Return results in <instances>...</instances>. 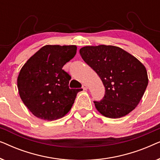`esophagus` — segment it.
Masks as SVG:
<instances>
[{"label":"esophagus","mask_w":160,"mask_h":160,"mask_svg":"<svg viewBox=\"0 0 160 160\" xmlns=\"http://www.w3.org/2000/svg\"><path fill=\"white\" fill-rule=\"evenodd\" d=\"M82 89H84V90H87V89H88V86L86 84H82Z\"/></svg>","instance_id":"esophagus-1"}]
</instances>
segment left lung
I'll return each instance as SVG.
<instances>
[{
    "instance_id": "8db88e82",
    "label": "left lung",
    "mask_w": 160,
    "mask_h": 160,
    "mask_svg": "<svg viewBox=\"0 0 160 160\" xmlns=\"http://www.w3.org/2000/svg\"><path fill=\"white\" fill-rule=\"evenodd\" d=\"M80 54L105 87V95L94 101L106 117L117 119L134 110L141 100L148 79L144 65L132 54L115 46H87Z\"/></svg>"
}]
</instances>
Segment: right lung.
Listing matches in <instances>:
<instances>
[{
	"label": "right lung",
	"instance_id": "add662e5",
	"mask_svg": "<svg viewBox=\"0 0 160 160\" xmlns=\"http://www.w3.org/2000/svg\"><path fill=\"white\" fill-rule=\"evenodd\" d=\"M75 45H46L35 53L19 72V94L34 116L53 121L71 110L82 89H70L71 76L62 69L76 54Z\"/></svg>",
	"mask_w": 160,
	"mask_h": 160
}]
</instances>
